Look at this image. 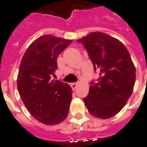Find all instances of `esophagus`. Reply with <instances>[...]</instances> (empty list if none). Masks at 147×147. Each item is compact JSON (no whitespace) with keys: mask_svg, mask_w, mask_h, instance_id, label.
<instances>
[{"mask_svg":"<svg viewBox=\"0 0 147 147\" xmlns=\"http://www.w3.org/2000/svg\"><path fill=\"white\" fill-rule=\"evenodd\" d=\"M78 84H79V83H78V82H77V83H71V86H72V89L75 90V88H77V86H78Z\"/></svg>","mask_w":147,"mask_h":147,"instance_id":"obj_1","label":"esophagus"}]
</instances>
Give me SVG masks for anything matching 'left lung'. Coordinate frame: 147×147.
Segmentation results:
<instances>
[{
    "mask_svg": "<svg viewBox=\"0 0 147 147\" xmlns=\"http://www.w3.org/2000/svg\"><path fill=\"white\" fill-rule=\"evenodd\" d=\"M78 42L86 49L100 72L97 83L91 82L83 101L90 114L99 119L111 118L125 106L133 93L136 67L130 55L119 39L105 33L92 32Z\"/></svg>",
    "mask_w": 147,
    "mask_h": 147,
    "instance_id": "1",
    "label": "left lung"
}]
</instances>
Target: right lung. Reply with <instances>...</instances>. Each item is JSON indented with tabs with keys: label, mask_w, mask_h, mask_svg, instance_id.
Segmentation results:
<instances>
[{
	"label": "right lung",
	"mask_w": 147,
	"mask_h": 147,
	"mask_svg": "<svg viewBox=\"0 0 147 147\" xmlns=\"http://www.w3.org/2000/svg\"><path fill=\"white\" fill-rule=\"evenodd\" d=\"M72 42L53 35L41 36L29 45L21 60L18 92L31 116L45 125H57L68 116L72 88L51 78L55 76L58 56Z\"/></svg>",
	"instance_id": "right-lung-1"
}]
</instances>
